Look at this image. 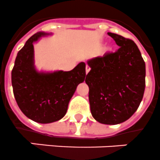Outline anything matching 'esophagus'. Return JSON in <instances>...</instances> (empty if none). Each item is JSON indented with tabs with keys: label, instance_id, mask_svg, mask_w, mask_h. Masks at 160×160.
Instances as JSON below:
<instances>
[{
	"label": "esophagus",
	"instance_id": "esophagus-1",
	"mask_svg": "<svg viewBox=\"0 0 160 160\" xmlns=\"http://www.w3.org/2000/svg\"><path fill=\"white\" fill-rule=\"evenodd\" d=\"M89 71H90V67H89V66H87V65H86V67H85V73H86V75L89 73Z\"/></svg>",
	"mask_w": 160,
	"mask_h": 160
}]
</instances>
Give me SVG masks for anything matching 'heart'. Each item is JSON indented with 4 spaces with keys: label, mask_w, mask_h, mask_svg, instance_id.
<instances>
[{
    "label": "heart",
    "mask_w": 160,
    "mask_h": 160,
    "mask_svg": "<svg viewBox=\"0 0 160 160\" xmlns=\"http://www.w3.org/2000/svg\"><path fill=\"white\" fill-rule=\"evenodd\" d=\"M108 50L111 51V50H112V48H108Z\"/></svg>",
    "instance_id": "1"
}]
</instances>
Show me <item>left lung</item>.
Wrapping results in <instances>:
<instances>
[{
    "label": "left lung",
    "mask_w": 160,
    "mask_h": 160,
    "mask_svg": "<svg viewBox=\"0 0 160 160\" xmlns=\"http://www.w3.org/2000/svg\"><path fill=\"white\" fill-rule=\"evenodd\" d=\"M120 48L115 52L89 60L85 83L93 118L116 125L129 119L140 106L145 87V64L132 39L108 33Z\"/></svg>",
    "instance_id": "8db88e82"
}]
</instances>
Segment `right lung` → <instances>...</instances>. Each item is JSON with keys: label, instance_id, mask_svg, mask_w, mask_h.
<instances>
[{"label": "right lung", "instance_id": "obj_1", "mask_svg": "<svg viewBox=\"0 0 160 160\" xmlns=\"http://www.w3.org/2000/svg\"><path fill=\"white\" fill-rule=\"evenodd\" d=\"M48 33H35L19 51L11 72L13 92L22 112L38 123H51L66 115L76 87L85 78V63L70 71L38 72L34 67L33 42Z\"/></svg>", "mask_w": 160, "mask_h": 160}]
</instances>
